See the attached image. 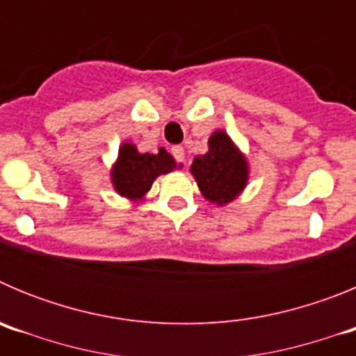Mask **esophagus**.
Masks as SVG:
<instances>
[{
	"label": "esophagus",
	"mask_w": 356,
	"mask_h": 356,
	"mask_svg": "<svg viewBox=\"0 0 356 356\" xmlns=\"http://www.w3.org/2000/svg\"><path fill=\"white\" fill-rule=\"evenodd\" d=\"M171 153H172V156L178 160V162H185V149L181 146H175L171 149Z\"/></svg>",
	"instance_id": "obj_1"
}]
</instances>
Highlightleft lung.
<instances>
[{
	"label": "left lung",
	"mask_w": 356,
	"mask_h": 356,
	"mask_svg": "<svg viewBox=\"0 0 356 356\" xmlns=\"http://www.w3.org/2000/svg\"><path fill=\"white\" fill-rule=\"evenodd\" d=\"M200 193L207 201L217 207L228 205L250 180V165L246 155L237 147L225 130H216L209 139L205 155L194 156L191 165Z\"/></svg>",
	"instance_id": "1"
}]
</instances>
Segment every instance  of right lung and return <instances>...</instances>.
Returning <instances> with one entry per match:
<instances>
[{"label": "right lung", "instance_id": "add662e5", "mask_svg": "<svg viewBox=\"0 0 356 356\" xmlns=\"http://www.w3.org/2000/svg\"><path fill=\"white\" fill-rule=\"evenodd\" d=\"M176 168L180 165H176V160L163 147H160L159 153H140L135 144L122 143L110 171V180L119 196L140 203L153 181Z\"/></svg>", "mask_w": 356, "mask_h": 356}]
</instances>
